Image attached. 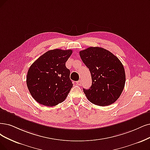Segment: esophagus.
Instances as JSON below:
<instances>
[{"mask_svg":"<svg viewBox=\"0 0 150 150\" xmlns=\"http://www.w3.org/2000/svg\"><path fill=\"white\" fill-rule=\"evenodd\" d=\"M76 84L78 85H81V80L77 81H76Z\"/></svg>","mask_w":150,"mask_h":150,"instance_id":"esophagus-1","label":"esophagus"}]
</instances>
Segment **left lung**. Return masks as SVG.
Masks as SVG:
<instances>
[{
	"label": "left lung",
	"mask_w": 150,
	"mask_h": 150,
	"mask_svg": "<svg viewBox=\"0 0 150 150\" xmlns=\"http://www.w3.org/2000/svg\"><path fill=\"white\" fill-rule=\"evenodd\" d=\"M80 55L91 75L90 89L83 88L88 100L100 106L115 103L123 91L125 83V70L119 59L108 50L99 47L83 50Z\"/></svg>",
	"instance_id": "left-lung-1"
}]
</instances>
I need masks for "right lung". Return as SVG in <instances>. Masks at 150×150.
I'll return each mask as SVG.
<instances>
[{
    "label": "right lung",
    "mask_w": 150,
    "mask_h": 150,
    "mask_svg": "<svg viewBox=\"0 0 150 150\" xmlns=\"http://www.w3.org/2000/svg\"><path fill=\"white\" fill-rule=\"evenodd\" d=\"M72 50H50L35 61L28 71L26 85L41 104L54 106L63 102L73 86L65 62Z\"/></svg>",
    "instance_id": "1"
}]
</instances>
